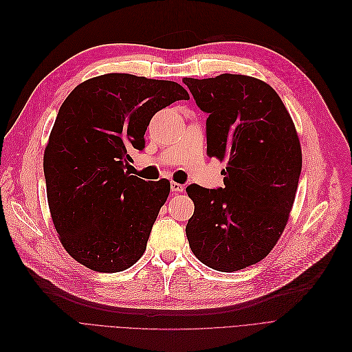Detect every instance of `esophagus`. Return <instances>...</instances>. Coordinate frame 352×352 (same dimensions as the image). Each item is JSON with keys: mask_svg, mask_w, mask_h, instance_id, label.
I'll list each match as a JSON object with an SVG mask.
<instances>
[{"mask_svg": "<svg viewBox=\"0 0 352 352\" xmlns=\"http://www.w3.org/2000/svg\"><path fill=\"white\" fill-rule=\"evenodd\" d=\"M170 189H172V192H175V193H182L183 190H185V186L180 185V183H177V182H172V183H170Z\"/></svg>", "mask_w": 352, "mask_h": 352, "instance_id": "obj_1", "label": "esophagus"}]
</instances>
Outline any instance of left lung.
<instances>
[{
  "label": "left lung",
  "instance_id": "left-lung-1",
  "mask_svg": "<svg viewBox=\"0 0 352 352\" xmlns=\"http://www.w3.org/2000/svg\"><path fill=\"white\" fill-rule=\"evenodd\" d=\"M183 82L208 114V156L228 160L225 188H186L195 204L186 236L206 266L239 271L270 254L288 222L302 169L299 139L280 97L258 78L221 74Z\"/></svg>",
  "mask_w": 352,
  "mask_h": 352
}]
</instances>
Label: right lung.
Listing matches in <instances>:
<instances>
[{
    "label": "right lung",
    "mask_w": 352,
    "mask_h": 352,
    "mask_svg": "<svg viewBox=\"0 0 352 352\" xmlns=\"http://www.w3.org/2000/svg\"><path fill=\"white\" fill-rule=\"evenodd\" d=\"M189 94L180 85L111 73L64 100L44 152L52 219L64 249L98 272H120L146 250L170 182L126 170L152 117Z\"/></svg>",
    "instance_id": "1"
}]
</instances>
